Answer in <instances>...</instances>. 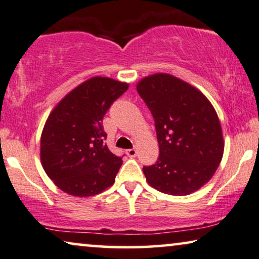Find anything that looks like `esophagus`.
I'll return each instance as SVG.
<instances>
[{"mask_svg":"<svg viewBox=\"0 0 259 259\" xmlns=\"http://www.w3.org/2000/svg\"><path fill=\"white\" fill-rule=\"evenodd\" d=\"M126 154H128L129 157H136V154H137V150L136 149H129V150H126Z\"/></svg>","mask_w":259,"mask_h":259,"instance_id":"1","label":"esophagus"}]
</instances>
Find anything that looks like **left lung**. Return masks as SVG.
I'll list each match as a JSON object with an SVG mask.
<instances>
[{
    "instance_id": "obj_1",
    "label": "left lung",
    "mask_w": 259,
    "mask_h": 259,
    "mask_svg": "<svg viewBox=\"0 0 259 259\" xmlns=\"http://www.w3.org/2000/svg\"><path fill=\"white\" fill-rule=\"evenodd\" d=\"M137 92L151 111L159 144L157 163L143 167L149 185L177 196L198 191L225 150L214 107L195 87L165 73L142 79Z\"/></svg>"
}]
</instances>
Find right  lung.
Wrapping results in <instances>:
<instances>
[{
	"label": "right lung",
	"mask_w": 259,
	"mask_h": 259,
	"mask_svg": "<svg viewBox=\"0 0 259 259\" xmlns=\"http://www.w3.org/2000/svg\"><path fill=\"white\" fill-rule=\"evenodd\" d=\"M129 84L94 76L71 91L46 121L40 160L46 175L73 196H93L115 183L122 157L109 151L102 119Z\"/></svg>",
	"instance_id": "add662e5"
}]
</instances>
